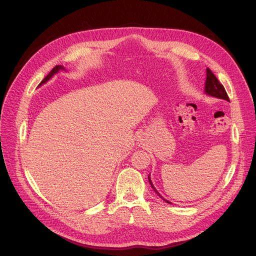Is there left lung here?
Segmentation results:
<instances>
[{
  "label": "left lung",
  "instance_id": "8db88e82",
  "mask_svg": "<svg viewBox=\"0 0 256 256\" xmlns=\"http://www.w3.org/2000/svg\"><path fill=\"white\" fill-rule=\"evenodd\" d=\"M205 90V94L208 95V96H212V97H214V98L223 99V100H226V102H230L228 96L226 94V90H224L223 85L219 82L218 79L216 78V76L212 74V72L209 68L206 69V81H205V90ZM148 182L152 186V188L154 189V191L156 192L157 194L164 200V202H166L168 204H172L171 202H168V200H166L164 196H162L160 193L158 192V190L154 188V186L152 184V180H150V175H148Z\"/></svg>",
  "mask_w": 256,
  "mask_h": 256
}]
</instances>
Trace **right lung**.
<instances>
[{
	"instance_id": "right-lung-1",
	"label": "right lung",
	"mask_w": 256,
	"mask_h": 256,
	"mask_svg": "<svg viewBox=\"0 0 256 256\" xmlns=\"http://www.w3.org/2000/svg\"><path fill=\"white\" fill-rule=\"evenodd\" d=\"M60 70H65V72H67V69L64 67V66H62V65H56V67H54L53 69H52V70L50 72V74L47 76H46V78L40 82V85H38V86H40V85H42V84H44L46 82H48L51 78H52V76H54V74H56Z\"/></svg>"
}]
</instances>
